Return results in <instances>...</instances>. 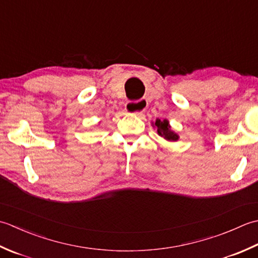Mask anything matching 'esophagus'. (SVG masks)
I'll return each instance as SVG.
<instances>
[{
  "instance_id": "esophagus-1",
  "label": "esophagus",
  "mask_w": 258,
  "mask_h": 258,
  "mask_svg": "<svg viewBox=\"0 0 258 258\" xmlns=\"http://www.w3.org/2000/svg\"><path fill=\"white\" fill-rule=\"evenodd\" d=\"M147 106H148L147 100L141 99V100H138V101H128L125 103V110H127V112L131 114L139 115L145 111Z\"/></svg>"
}]
</instances>
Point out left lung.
I'll return each instance as SVG.
<instances>
[{
	"instance_id": "8db88e82",
	"label": "left lung",
	"mask_w": 258,
	"mask_h": 258,
	"mask_svg": "<svg viewBox=\"0 0 258 258\" xmlns=\"http://www.w3.org/2000/svg\"><path fill=\"white\" fill-rule=\"evenodd\" d=\"M151 125L157 130V134L167 141L175 143V141L179 139V136H178V134H176L175 131L171 129V125L167 119H164V120H160L159 118L156 119V121L151 122Z\"/></svg>"
}]
</instances>
